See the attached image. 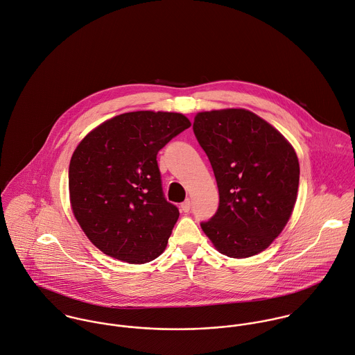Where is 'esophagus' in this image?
<instances>
[{
    "label": "esophagus",
    "instance_id": "34e87169",
    "mask_svg": "<svg viewBox=\"0 0 355 355\" xmlns=\"http://www.w3.org/2000/svg\"><path fill=\"white\" fill-rule=\"evenodd\" d=\"M180 208H182V211H183L184 214H189L190 209H191V202H190V200H186V201L180 205Z\"/></svg>",
    "mask_w": 355,
    "mask_h": 355
}]
</instances>
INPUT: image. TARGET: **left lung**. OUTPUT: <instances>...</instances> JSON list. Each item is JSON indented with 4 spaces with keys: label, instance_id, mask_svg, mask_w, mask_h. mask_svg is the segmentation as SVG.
I'll return each instance as SVG.
<instances>
[{
    "label": "left lung",
    "instance_id": "obj_1",
    "mask_svg": "<svg viewBox=\"0 0 355 355\" xmlns=\"http://www.w3.org/2000/svg\"><path fill=\"white\" fill-rule=\"evenodd\" d=\"M193 129L219 189V208L201 223L202 232L229 257L260 253L281 234L297 198L300 168L293 147L245 109L198 113Z\"/></svg>",
    "mask_w": 355,
    "mask_h": 355
}]
</instances>
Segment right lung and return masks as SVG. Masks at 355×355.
I'll use <instances>...</instances> for the list:
<instances>
[{
	"label": "right lung",
	"instance_id": "add662e5",
	"mask_svg": "<svg viewBox=\"0 0 355 355\" xmlns=\"http://www.w3.org/2000/svg\"><path fill=\"white\" fill-rule=\"evenodd\" d=\"M190 125L180 113H125L77 146L69 166L71 209L103 253L141 264L164 252L179 209L164 197L157 154Z\"/></svg>",
	"mask_w": 355,
	"mask_h": 355
}]
</instances>
